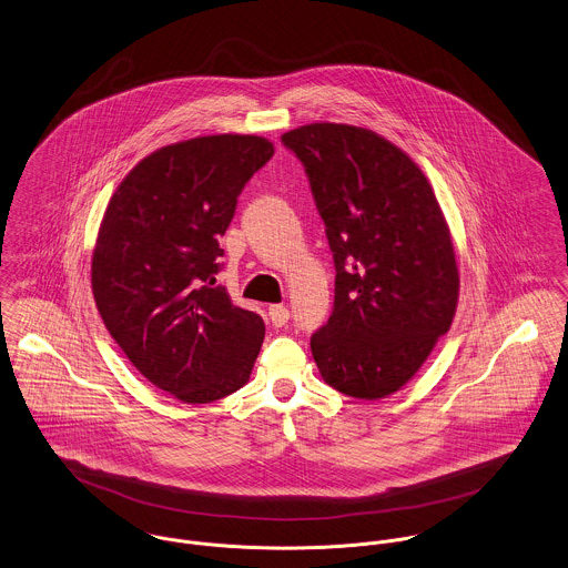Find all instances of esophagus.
Returning <instances> with one entry per match:
<instances>
[{
    "instance_id": "34e87169",
    "label": "esophagus",
    "mask_w": 568,
    "mask_h": 568,
    "mask_svg": "<svg viewBox=\"0 0 568 568\" xmlns=\"http://www.w3.org/2000/svg\"><path fill=\"white\" fill-rule=\"evenodd\" d=\"M268 320L275 327H282V325L288 324L291 320V311L282 304H275V306H268Z\"/></svg>"
}]
</instances>
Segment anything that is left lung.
<instances>
[{"mask_svg":"<svg viewBox=\"0 0 568 568\" xmlns=\"http://www.w3.org/2000/svg\"><path fill=\"white\" fill-rule=\"evenodd\" d=\"M304 163L334 257V311L311 338L336 392L378 400L417 374L453 324L459 268L419 165L383 135L315 122L282 135Z\"/></svg>","mask_w":568,"mask_h":568,"instance_id":"1","label":"left lung"}]
</instances>
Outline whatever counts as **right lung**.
Segmentation results:
<instances>
[{
  "mask_svg": "<svg viewBox=\"0 0 568 568\" xmlns=\"http://www.w3.org/2000/svg\"><path fill=\"white\" fill-rule=\"evenodd\" d=\"M257 135H203L158 149L113 192L93 246L91 291L135 369L187 405L246 385L264 338L260 315L216 286L244 183L273 158Z\"/></svg>",
  "mask_w": 568,
  "mask_h": 568,
  "instance_id": "add662e5",
  "label": "right lung"
}]
</instances>
